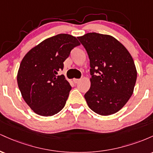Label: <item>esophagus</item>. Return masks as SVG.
<instances>
[{"instance_id": "esophagus-1", "label": "esophagus", "mask_w": 153, "mask_h": 153, "mask_svg": "<svg viewBox=\"0 0 153 153\" xmlns=\"http://www.w3.org/2000/svg\"><path fill=\"white\" fill-rule=\"evenodd\" d=\"M80 80V79H77V78L73 79V82H74L75 83H78V82H79Z\"/></svg>"}]
</instances>
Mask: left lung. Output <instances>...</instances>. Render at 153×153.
Instances as JSON below:
<instances>
[{
	"instance_id": "obj_1",
	"label": "left lung",
	"mask_w": 153,
	"mask_h": 153,
	"mask_svg": "<svg viewBox=\"0 0 153 153\" xmlns=\"http://www.w3.org/2000/svg\"><path fill=\"white\" fill-rule=\"evenodd\" d=\"M90 59L91 88L84 95L96 114L119 111L133 94L137 70L131 54L113 36L96 32L78 37Z\"/></svg>"
}]
</instances>
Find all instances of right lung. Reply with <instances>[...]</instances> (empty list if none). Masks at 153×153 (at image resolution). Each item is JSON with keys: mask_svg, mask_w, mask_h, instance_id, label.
Returning <instances> with one entry per match:
<instances>
[{"mask_svg": "<svg viewBox=\"0 0 153 153\" xmlns=\"http://www.w3.org/2000/svg\"><path fill=\"white\" fill-rule=\"evenodd\" d=\"M80 43L75 36L59 34L44 40L28 52L19 67L17 82L23 99L39 115L56 114L66 103L72 87L63 75V62Z\"/></svg>", "mask_w": 153, "mask_h": 153, "instance_id": "obj_1", "label": "right lung"}]
</instances>
